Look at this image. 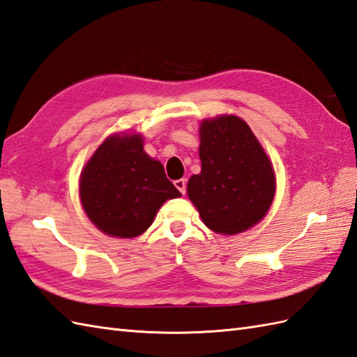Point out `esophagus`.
Returning <instances> with one entry per match:
<instances>
[{"mask_svg": "<svg viewBox=\"0 0 357 357\" xmlns=\"http://www.w3.org/2000/svg\"><path fill=\"white\" fill-rule=\"evenodd\" d=\"M175 187L179 190V192L182 193V195H185V192H187V179H176L175 181Z\"/></svg>", "mask_w": 357, "mask_h": 357, "instance_id": "esophagus-1", "label": "esophagus"}]
</instances>
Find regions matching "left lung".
<instances>
[{
    "label": "left lung",
    "mask_w": 357,
    "mask_h": 357,
    "mask_svg": "<svg viewBox=\"0 0 357 357\" xmlns=\"http://www.w3.org/2000/svg\"><path fill=\"white\" fill-rule=\"evenodd\" d=\"M199 137L202 167L188 179L190 201L214 233H243L266 216L275 195L268 155L251 128L236 115L204 120Z\"/></svg>",
    "instance_id": "left-lung-1"
}]
</instances>
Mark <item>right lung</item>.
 I'll use <instances>...</instances> for the list:
<instances>
[{
	"instance_id": "obj_1",
	"label": "right lung",
	"mask_w": 357,
	"mask_h": 357,
	"mask_svg": "<svg viewBox=\"0 0 357 357\" xmlns=\"http://www.w3.org/2000/svg\"><path fill=\"white\" fill-rule=\"evenodd\" d=\"M143 135L114 134L98 146L80 173L79 193L89 220L102 233L132 238L152 225L178 188L160 161L143 149Z\"/></svg>"
}]
</instances>
